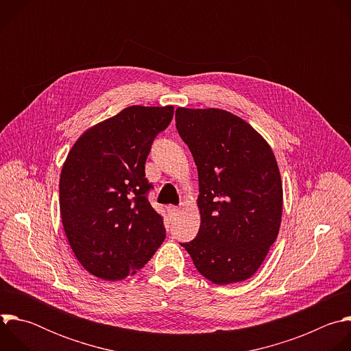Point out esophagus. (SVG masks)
Here are the masks:
<instances>
[{"label":"esophagus","mask_w":351,"mask_h":351,"mask_svg":"<svg viewBox=\"0 0 351 351\" xmlns=\"http://www.w3.org/2000/svg\"><path fill=\"white\" fill-rule=\"evenodd\" d=\"M179 211V208L178 207H175V206H169L168 207V213L172 215V214H176Z\"/></svg>","instance_id":"esophagus-1"}]
</instances>
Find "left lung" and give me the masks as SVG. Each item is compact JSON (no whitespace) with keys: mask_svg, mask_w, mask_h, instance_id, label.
Returning a JSON list of instances; mask_svg holds the SVG:
<instances>
[{"mask_svg":"<svg viewBox=\"0 0 351 351\" xmlns=\"http://www.w3.org/2000/svg\"><path fill=\"white\" fill-rule=\"evenodd\" d=\"M176 129L198 172L197 236L182 243L217 285L252 278L275 243L283 190L272 148L241 118L218 108L176 110Z\"/></svg>","mask_w":351,"mask_h":351,"instance_id":"obj_1","label":"left lung"}]
</instances>
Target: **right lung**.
<instances>
[{
    "label": "right lung",
    "mask_w": 351,
    "mask_h": 351,
    "mask_svg": "<svg viewBox=\"0 0 351 351\" xmlns=\"http://www.w3.org/2000/svg\"><path fill=\"white\" fill-rule=\"evenodd\" d=\"M173 107L132 106L87 129L73 144L60 178V210L77 261L91 275L121 280L141 269L165 239L149 204L144 172L156 136Z\"/></svg>",
    "instance_id": "obj_1"
}]
</instances>
